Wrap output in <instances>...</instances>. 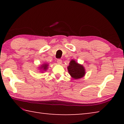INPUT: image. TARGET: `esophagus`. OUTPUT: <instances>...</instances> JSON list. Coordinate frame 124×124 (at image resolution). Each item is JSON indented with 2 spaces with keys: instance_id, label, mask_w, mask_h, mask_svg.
I'll return each mask as SVG.
<instances>
[{
  "instance_id": "esophagus-1",
  "label": "esophagus",
  "mask_w": 124,
  "mask_h": 124,
  "mask_svg": "<svg viewBox=\"0 0 124 124\" xmlns=\"http://www.w3.org/2000/svg\"><path fill=\"white\" fill-rule=\"evenodd\" d=\"M57 63H58V64H61L62 63V61L61 60L58 59V60H57Z\"/></svg>"
}]
</instances>
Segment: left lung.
<instances>
[{
  "label": "left lung",
  "instance_id": "obj_1",
  "mask_svg": "<svg viewBox=\"0 0 124 124\" xmlns=\"http://www.w3.org/2000/svg\"><path fill=\"white\" fill-rule=\"evenodd\" d=\"M67 70L70 77L74 79L82 78L85 76L86 70L83 65L79 64L74 60H72L67 67Z\"/></svg>",
  "mask_w": 124,
  "mask_h": 124
}]
</instances>
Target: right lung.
<instances>
[{
	"mask_svg": "<svg viewBox=\"0 0 124 124\" xmlns=\"http://www.w3.org/2000/svg\"><path fill=\"white\" fill-rule=\"evenodd\" d=\"M49 64H47V63H44L43 64H41L38 68H39V70L40 72L43 73L46 72V70H47L48 69V67H49Z\"/></svg>",
	"mask_w": 124,
	"mask_h": 124,
	"instance_id": "right-lung-1",
	"label": "right lung"
}]
</instances>
